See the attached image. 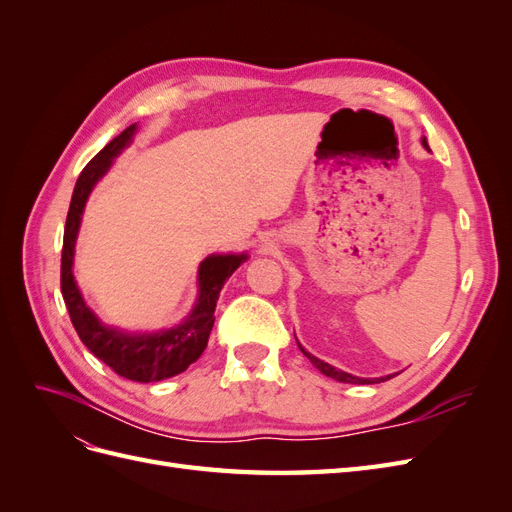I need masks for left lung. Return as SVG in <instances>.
Returning <instances> with one entry per match:
<instances>
[{"instance_id":"1","label":"left lung","mask_w":512,"mask_h":512,"mask_svg":"<svg viewBox=\"0 0 512 512\" xmlns=\"http://www.w3.org/2000/svg\"><path fill=\"white\" fill-rule=\"evenodd\" d=\"M423 147L425 149H429V145H427V141L423 138ZM301 348V346H299ZM301 352L307 356L309 361H312V365L316 367V369H320L324 376H329V378H333V380H337V382H346V384H378V382H384V380H391V378H395L397 374H391V376H382V378H359V376H352V374H348V371H342V369H337V367H333V365H329V363H324V361H320V359H316L314 354H309V352H305L303 348H301Z\"/></svg>"}]
</instances>
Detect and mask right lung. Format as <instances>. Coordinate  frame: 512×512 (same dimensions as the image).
Masks as SVG:
<instances>
[{"instance_id":"right-lung-1","label":"right lung","mask_w":512,"mask_h":512,"mask_svg":"<svg viewBox=\"0 0 512 512\" xmlns=\"http://www.w3.org/2000/svg\"><path fill=\"white\" fill-rule=\"evenodd\" d=\"M134 134L136 123L115 136L96 158H91L76 179L66 218L64 250H61V294H64L74 329L89 352H94L121 378L134 382H158L181 374L203 354L215 322L213 312L215 303L220 299V290L241 262L247 260V254H211L200 262L196 305L173 329L158 333H123L121 329L106 327L100 322V318L87 307L79 286L74 282V243L91 190L108 173L119 153L132 143Z\"/></svg>"}]
</instances>
